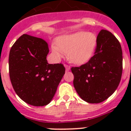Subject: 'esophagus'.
<instances>
[{
	"label": "esophagus",
	"instance_id": "esophagus-1",
	"mask_svg": "<svg viewBox=\"0 0 131 131\" xmlns=\"http://www.w3.org/2000/svg\"><path fill=\"white\" fill-rule=\"evenodd\" d=\"M64 67H65L66 71H69V70L71 69V67L67 65V64H64Z\"/></svg>",
	"mask_w": 131,
	"mask_h": 131
}]
</instances>
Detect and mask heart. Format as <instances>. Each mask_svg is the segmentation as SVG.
Masks as SVG:
<instances>
[{
    "instance_id": "obj_1",
    "label": "heart",
    "mask_w": 131,
    "mask_h": 131,
    "mask_svg": "<svg viewBox=\"0 0 131 131\" xmlns=\"http://www.w3.org/2000/svg\"><path fill=\"white\" fill-rule=\"evenodd\" d=\"M97 38L93 32L80 31L60 36L52 45L51 50L56 58L61 59L64 53L73 63L82 64L87 62L95 51Z\"/></svg>"
}]
</instances>
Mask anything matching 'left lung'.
<instances>
[{"mask_svg":"<svg viewBox=\"0 0 131 131\" xmlns=\"http://www.w3.org/2000/svg\"><path fill=\"white\" fill-rule=\"evenodd\" d=\"M73 86L82 99L99 103L110 97L120 84L122 51L116 37L106 30L97 36L94 55L87 63L72 67Z\"/></svg>","mask_w":131,"mask_h":131,"instance_id":"left-lung-1","label":"left lung"}]
</instances>
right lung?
<instances>
[{"label":"right lung","instance_id":"add662e5","mask_svg":"<svg viewBox=\"0 0 131 131\" xmlns=\"http://www.w3.org/2000/svg\"><path fill=\"white\" fill-rule=\"evenodd\" d=\"M47 42L23 35L11 47L9 57L10 80L17 96L33 106L49 104L65 73L62 64H49Z\"/></svg>","mask_w":131,"mask_h":131}]
</instances>
